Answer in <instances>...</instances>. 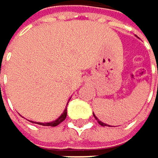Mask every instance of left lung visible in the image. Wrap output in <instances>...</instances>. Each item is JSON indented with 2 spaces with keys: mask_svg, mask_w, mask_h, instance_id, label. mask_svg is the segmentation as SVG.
Here are the masks:
<instances>
[{
  "mask_svg": "<svg viewBox=\"0 0 158 158\" xmlns=\"http://www.w3.org/2000/svg\"><path fill=\"white\" fill-rule=\"evenodd\" d=\"M94 118H95L97 119V121H98V123H99V124H100L101 126H103V127H105V126H108V127H110V125H107V124H106V123H104V122H102V121H100V120H99V119H98V118H96V116H95L94 114Z\"/></svg>",
  "mask_w": 158,
  "mask_h": 158,
  "instance_id": "8db88e82",
  "label": "left lung"
}]
</instances>
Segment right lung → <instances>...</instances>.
I'll use <instances>...</instances> for the list:
<instances>
[{
	"label": "right lung",
	"instance_id": "add662e5",
	"mask_svg": "<svg viewBox=\"0 0 158 158\" xmlns=\"http://www.w3.org/2000/svg\"><path fill=\"white\" fill-rule=\"evenodd\" d=\"M70 100V99H69ZM68 100V101H69ZM68 104V103H67ZM67 106V105H66ZM66 106H65V108H64V112L61 114V116L57 118V119H55V120H53V121H51V122H44V123H42V122H35V121H31V120H29L31 123H36V124H39V125H42V126H51V127H55V126H57V125H59L61 122H63L64 119H65V118H66V114H67V112H66Z\"/></svg>",
	"mask_w": 158,
	"mask_h": 158
}]
</instances>
